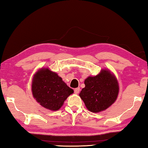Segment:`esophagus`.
Wrapping results in <instances>:
<instances>
[{"mask_svg": "<svg viewBox=\"0 0 148 148\" xmlns=\"http://www.w3.org/2000/svg\"><path fill=\"white\" fill-rule=\"evenodd\" d=\"M79 91H80L79 87H77V88H76L74 89V93L75 94H78L79 92Z\"/></svg>", "mask_w": 148, "mask_h": 148, "instance_id": "esophagus-1", "label": "esophagus"}]
</instances>
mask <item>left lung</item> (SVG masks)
<instances>
[{
    "instance_id": "obj_1",
    "label": "left lung",
    "mask_w": 148,
    "mask_h": 148,
    "mask_svg": "<svg viewBox=\"0 0 148 148\" xmlns=\"http://www.w3.org/2000/svg\"><path fill=\"white\" fill-rule=\"evenodd\" d=\"M85 87L79 93L89 111H104L114 103L119 93V84L116 76L108 70H102L95 76H89L84 82Z\"/></svg>"
}]
</instances>
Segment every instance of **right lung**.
Listing matches in <instances>:
<instances>
[{
	"label": "right lung",
	"mask_w": 148,
	"mask_h": 148,
	"mask_svg": "<svg viewBox=\"0 0 148 148\" xmlns=\"http://www.w3.org/2000/svg\"><path fill=\"white\" fill-rule=\"evenodd\" d=\"M32 92L36 101L46 109L57 111L74 92L61 77L49 69L42 68L32 78Z\"/></svg>",
	"instance_id": "1"
}]
</instances>
